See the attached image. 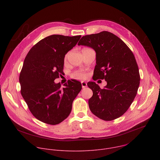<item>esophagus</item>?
<instances>
[{
	"mask_svg": "<svg viewBox=\"0 0 160 160\" xmlns=\"http://www.w3.org/2000/svg\"><path fill=\"white\" fill-rule=\"evenodd\" d=\"M81 84H82V88H85V87H86L87 85V83H86L85 82H81Z\"/></svg>",
	"mask_w": 160,
	"mask_h": 160,
	"instance_id": "esophagus-1",
	"label": "esophagus"
}]
</instances>
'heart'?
<instances>
[{
  "instance_id": "b5f03b06",
  "label": "heart",
  "mask_w": 160,
  "mask_h": 160,
  "mask_svg": "<svg viewBox=\"0 0 160 160\" xmlns=\"http://www.w3.org/2000/svg\"><path fill=\"white\" fill-rule=\"evenodd\" d=\"M67 56H68V54H66L65 59L67 58ZM72 76H73V77L77 78V79L84 80L87 77V73L84 71H78V72L73 73Z\"/></svg>"
}]
</instances>
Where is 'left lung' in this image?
Wrapping results in <instances>:
<instances>
[{
    "label": "left lung",
    "mask_w": 160,
    "mask_h": 160,
    "mask_svg": "<svg viewBox=\"0 0 160 160\" xmlns=\"http://www.w3.org/2000/svg\"><path fill=\"white\" fill-rule=\"evenodd\" d=\"M78 45L94 49L96 65L93 79L107 82L102 89L94 82L87 83L93 92L88 100L91 112L105 121L120 117L132 103L140 83L133 52L122 40L106 31L83 36Z\"/></svg>",
    "instance_id": "left-lung-1"
}]
</instances>
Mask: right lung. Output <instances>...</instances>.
<instances>
[{
  "label": "right lung",
  "mask_w": 160,
  "mask_h": 160,
  "mask_svg": "<svg viewBox=\"0 0 160 160\" xmlns=\"http://www.w3.org/2000/svg\"><path fill=\"white\" fill-rule=\"evenodd\" d=\"M80 37H45L33 45L24 60L19 78L21 94L32 115L45 123L57 125L69 116L82 89L81 83L75 80H68L63 88L54 82L63 72L66 54Z\"/></svg>",
  "instance_id": "add662e5"
}]
</instances>
